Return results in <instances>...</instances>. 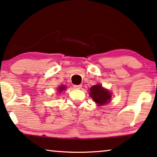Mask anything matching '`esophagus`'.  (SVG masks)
<instances>
[{
    "label": "esophagus",
    "mask_w": 157,
    "mask_h": 157,
    "mask_svg": "<svg viewBox=\"0 0 157 157\" xmlns=\"http://www.w3.org/2000/svg\"><path fill=\"white\" fill-rule=\"evenodd\" d=\"M81 86H82L81 85H74V89H80Z\"/></svg>",
    "instance_id": "1"
}]
</instances>
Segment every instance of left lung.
I'll list each match as a JSON object with an SVG mask.
<instances>
[{
  "instance_id": "8db88e82",
  "label": "left lung",
  "mask_w": 157,
  "mask_h": 157,
  "mask_svg": "<svg viewBox=\"0 0 157 157\" xmlns=\"http://www.w3.org/2000/svg\"><path fill=\"white\" fill-rule=\"evenodd\" d=\"M90 96L98 106H102L110 101L111 95L109 91L104 89L101 85L93 86L90 89Z\"/></svg>"
}]
</instances>
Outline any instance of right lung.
Here are the masks:
<instances>
[{"mask_svg":"<svg viewBox=\"0 0 157 157\" xmlns=\"http://www.w3.org/2000/svg\"><path fill=\"white\" fill-rule=\"evenodd\" d=\"M65 86H60L59 87V91H60V92H61L62 91H63V90H64L65 89Z\"/></svg>","mask_w":157,"mask_h":157,"instance_id":"add662e5","label":"right lung"}]
</instances>
